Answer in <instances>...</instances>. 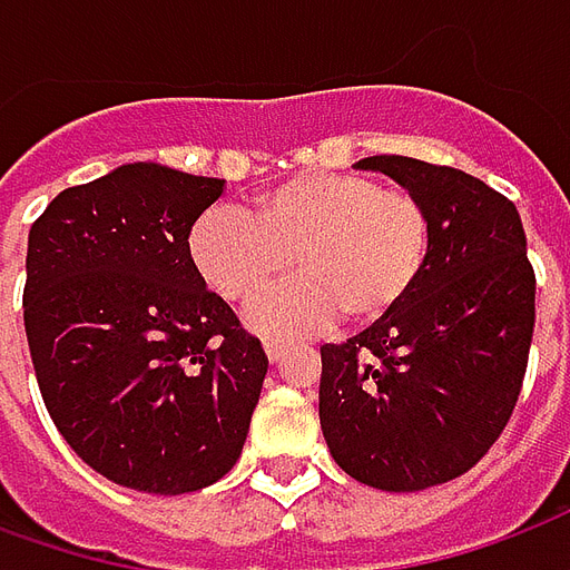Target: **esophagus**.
<instances>
[{
  "mask_svg": "<svg viewBox=\"0 0 570 570\" xmlns=\"http://www.w3.org/2000/svg\"><path fill=\"white\" fill-rule=\"evenodd\" d=\"M264 352H267L269 361H279L285 352H288V343H282V340H267L264 343Z\"/></svg>",
  "mask_w": 570,
  "mask_h": 570,
  "instance_id": "obj_1",
  "label": "esophagus"
}]
</instances>
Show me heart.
<instances>
[{"mask_svg": "<svg viewBox=\"0 0 570 570\" xmlns=\"http://www.w3.org/2000/svg\"><path fill=\"white\" fill-rule=\"evenodd\" d=\"M434 222L406 188L364 173H301L261 190L252 215L212 206L188 234L194 267L215 294L252 303L294 267L288 288L252 309L264 334L291 336L346 318L373 327L392 318L422 285Z\"/></svg>", "mask_w": 570, "mask_h": 570, "instance_id": "heart-1", "label": "heart"}]
</instances>
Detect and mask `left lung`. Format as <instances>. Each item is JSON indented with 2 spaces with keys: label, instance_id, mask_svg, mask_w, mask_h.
Returning a JSON list of instances; mask_svg holds the SVG:
<instances>
[{
  "label": "left lung",
  "instance_id": "1",
  "mask_svg": "<svg viewBox=\"0 0 570 570\" xmlns=\"http://www.w3.org/2000/svg\"><path fill=\"white\" fill-rule=\"evenodd\" d=\"M358 166L425 203L434 248L392 318L322 346L318 419L348 476L419 492L471 471L510 422L534 334V269L517 206L476 176L401 154Z\"/></svg>",
  "mask_w": 570,
  "mask_h": 570
}]
</instances>
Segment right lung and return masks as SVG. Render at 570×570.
Masks as SVG:
<instances>
[{
  "mask_svg": "<svg viewBox=\"0 0 570 570\" xmlns=\"http://www.w3.org/2000/svg\"><path fill=\"white\" fill-rule=\"evenodd\" d=\"M222 178L127 164L29 227L23 327L41 401L106 480L151 495L218 483L267 376L261 340L188 252Z\"/></svg>",
  "mask_w": 570,
  "mask_h": 570,
  "instance_id": "1",
  "label": "right lung"
}]
</instances>
